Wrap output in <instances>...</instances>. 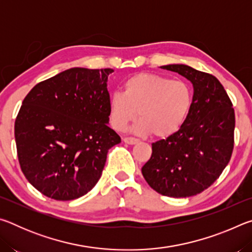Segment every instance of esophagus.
<instances>
[{
	"label": "esophagus",
	"instance_id": "esophagus-1",
	"mask_svg": "<svg viewBox=\"0 0 252 252\" xmlns=\"http://www.w3.org/2000/svg\"><path fill=\"white\" fill-rule=\"evenodd\" d=\"M123 141L127 144H135L139 142V140L135 138H132V136H126V138H123Z\"/></svg>",
	"mask_w": 252,
	"mask_h": 252
}]
</instances>
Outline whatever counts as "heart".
Returning <instances> with one entry per match:
<instances>
[{"instance_id": "obj_1", "label": "heart", "mask_w": 252, "mask_h": 252, "mask_svg": "<svg viewBox=\"0 0 252 252\" xmlns=\"http://www.w3.org/2000/svg\"><path fill=\"white\" fill-rule=\"evenodd\" d=\"M192 105V91L182 81L165 76L139 73L127 79L122 93L116 92L109 99V120L113 129L125 130L135 120L141 121L134 131L157 138H165L180 129Z\"/></svg>"}]
</instances>
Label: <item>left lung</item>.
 <instances>
[{
  "label": "left lung",
  "instance_id": "left-lung-1",
  "mask_svg": "<svg viewBox=\"0 0 252 252\" xmlns=\"http://www.w3.org/2000/svg\"><path fill=\"white\" fill-rule=\"evenodd\" d=\"M161 67L191 81L192 105L180 129L152 143V155L142 174L158 193L187 198L208 189L231 159L234 110L216 76L183 64Z\"/></svg>",
  "mask_w": 252,
  "mask_h": 252
}]
</instances>
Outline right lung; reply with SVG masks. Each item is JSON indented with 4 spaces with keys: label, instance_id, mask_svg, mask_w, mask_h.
Instances as JSON below:
<instances>
[{
    "label": "right lung",
    "instance_id": "right-lung-1",
    "mask_svg": "<svg viewBox=\"0 0 252 252\" xmlns=\"http://www.w3.org/2000/svg\"><path fill=\"white\" fill-rule=\"evenodd\" d=\"M112 69L72 67L37 83L15 119L20 167L42 194L67 201L96 185L111 148L121 142L108 126L106 89Z\"/></svg>",
    "mask_w": 252,
    "mask_h": 252
}]
</instances>
